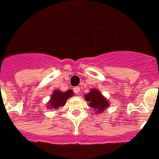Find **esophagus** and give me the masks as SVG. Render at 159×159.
<instances>
[{"label":"esophagus","instance_id":"esophagus-1","mask_svg":"<svg viewBox=\"0 0 159 159\" xmlns=\"http://www.w3.org/2000/svg\"><path fill=\"white\" fill-rule=\"evenodd\" d=\"M73 91H74V93L75 94H77V95H79L80 94V88L78 87H76V88H73Z\"/></svg>","mask_w":159,"mask_h":159}]
</instances>
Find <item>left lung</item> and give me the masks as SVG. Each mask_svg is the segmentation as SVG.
Segmentation results:
<instances>
[{"label": "left lung", "mask_w": 159, "mask_h": 159, "mask_svg": "<svg viewBox=\"0 0 159 159\" xmlns=\"http://www.w3.org/2000/svg\"><path fill=\"white\" fill-rule=\"evenodd\" d=\"M84 97L85 100L88 102V105L95 111L94 113H101L109 107L108 100L97 89H92L88 94H85Z\"/></svg>", "instance_id": "left-lung-1"}]
</instances>
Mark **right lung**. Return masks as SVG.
Wrapping results in <instances>:
<instances>
[{"label": "right lung", "mask_w": 159, "mask_h": 159, "mask_svg": "<svg viewBox=\"0 0 159 159\" xmlns=\"http://www.w3.org/2000/svg\"><path fill=\"white\" fill-rule=\"evenodd\" d=\"M73 95L72 90H67L65 93H62L59 90H54L49 102L47 104V107H49L51 109H57V110L59 107L64 106L66 102V100L71 98Z\"/></svg>", "instance_id": "add662e5"}]
</instances>
